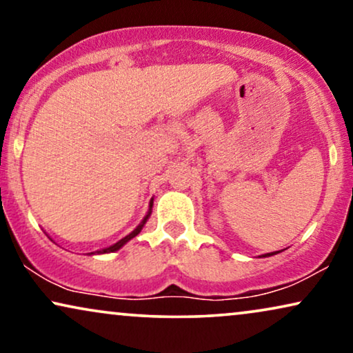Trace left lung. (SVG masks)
I'll return each instance as SVG.
<instances>
[{
  "label": "left lung",
  "mask_w": 353,
  "mask_h": 353,
  "mask_svg": "<svg viewBox=\"0 0 353 353\" xmlns=\"http://www.w3.org/2000/svg\"><path fill=\"white\" fill-rule=\"evenodd\" d=\"M279 252V250H276V252H270V254H263L262 255V257H272V255H274V254H278Z\"/></svg>",
  "instance_id": "1"
}]
</instances>
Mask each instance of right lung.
Listing matches in <instances>:
<instances>
[{
	"mask_svg": "<svg viewBox=\"0 0 353 353\" xmlns=\"http://www.w3.org/2000/svg\"><path fill=\"white\" fill-rule=\"evenodd\" d=\"M151 210H152V199H151V202H149V212H148V215H146V216H144V219H143V221H141V223H139V225L137 226V228H134V230L132 231V233H130V234H127V236H125V238H122V239H120V241H119V243H115V244H112V245H110V248H105V249H103V250H98V252H96V254H109V252H115V250H119L120 248H122V245H125V244H127L130 239H133V238H134V236H137V234H139V231H141V230H143V226H144V225H146V221H148V219H149V215H151ZM91 254H93V252H91Z\"/></svg>",
	"mask_w": 353,
	"mask_h": 353,
	"instance_id": "add662e5",
	"label": "right lung"
}]
</instances>
